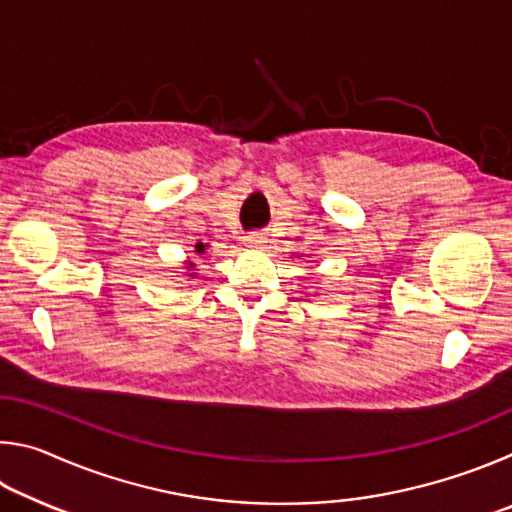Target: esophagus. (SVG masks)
I'll list each match as a JSON object with an SVG mask.
<instances>
[{"label": "esophagus", "mask_w": 512, "mask_h": 512, "mask_svg": "<svg viewBox=\"0 0 512 512\" xmlns=\"http://www.w3.org/2000/svg\"><path fill=\"white\" fill-rule=\"evenodd\" d=\"M246 244L250 248H262L266 244V237L262 235V232H253V235L246 237Z\"/></svg>", "instance_id": "34e87169"}]
</instances>
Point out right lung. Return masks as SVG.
Returning a JSON list of instances; mask_svg holds the SVG:
<instances>
[{"instance_id":"obj_1","label":"right lung","mask_w":512,"mask_h":512,"mask_svg":"<svg viewBox=\"0 0 512 512\" xmlns=\"http://www.w3.org/2000/svg\"><path fill=\"white\" fill-rule=\"evenodd\" d=\"M196 253H198V255H203V253H205V246H203V244H196ZM187 268H189V271H192L194 264L189 262V266H187ZM194 275H196V273H189V277H194Z\"/></svg>"}]
</instances>
